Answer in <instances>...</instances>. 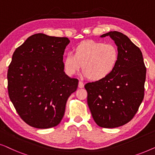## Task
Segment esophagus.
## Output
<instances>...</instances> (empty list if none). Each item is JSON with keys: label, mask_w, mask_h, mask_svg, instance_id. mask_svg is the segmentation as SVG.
Segmentation results:
<instances>
[{"label": "esophagus", "mask_w": 155, "mask_h": 155, "mask_svg": "<svg viewBox=\"0 0 155 155\" xmlns=\"http://www.w3.org/2000/svg\"><path fill=\"white\" fill-rule=\"evenodd\" d=\"M78 87L79 88H83L84 87V83L81 81H79V83H78Z\"/></svg>", "instance_id": "34e87169"}]
</instances>
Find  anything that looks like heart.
Masks as SVG:
<instances>
[{
    "label": "heart",
    "mask_w": 155,
    "mask_h": 155,
    "mask_svg": "<svg viewBox=\"0 0 155 155\" xmlns=\"http://www.w3.org/2000/svg\"><path fill=\"white\" fill-rule=\"evenodd\" d=\"M119 59V51L115 44L87 40L76 46L74 54L68 53L63 66L68 75H75L82 66L83 74L93 81H101L115 71Z\"/></svg>",
    "instance_id": "b5f03b06"
}]
</instances>
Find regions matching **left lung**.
Returning <instances> with one entry per match:
<instances>
[{
	"instance_id": "obj_1",
	"label": "left lung",
	"mask_w": 155,
	"mask_h": 155,
	"mask_svg": "<svg viewBox=\"0 0 155 155\" xmlns=\"http://www.w3.org/2000/svg\"><path fill=\"white\" fill-rule=\"evenodd\" d=\"M115 41L119 59L114 73L101 81L88 82L87 104L99 126L113 128L124 126L134 117L144 98L146 67L143 54L121 32L104 34Z\"/></svg>"
}]
</instances>
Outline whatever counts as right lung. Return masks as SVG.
Segmentation results:
<instances>
[{
	"label": "right lung",
	"mask_w": 155,
	"mask_h": 155,
	"mask_svg": "<svg viewBox=\"0 0 155 155\" xmlns=\"http://www.w3.org/2000/svg\"><path fill=\"white\" fill-rule=\"evenodd\" d=\"M67 37L31 35L13 53L8 71L10 101L29 126L49 128L60 124L65 104L78 80L64 72L63 56Z\"/></svg>",
	"instance_id": "obj_1"
}]
</instances>
